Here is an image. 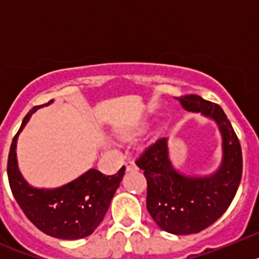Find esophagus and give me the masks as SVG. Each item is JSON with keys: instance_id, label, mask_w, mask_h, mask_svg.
<instances>
[{"instance_id": "esophagus-1", "label": "esophagus", "mask_w": 259, "mask_h": 259, "mask_svg": "<svg viewBox=\"0 0 259 259\" xmlns=\"http://www.w3.org/2000/svg\"><path fill=\"white\" fill-rule=\"evenodd\" d=\"M125 170L127 171H134V170H137V166L136 163H135L134 161H131V159H128L127 162H125Z\"/></svg>"}]
</instances>
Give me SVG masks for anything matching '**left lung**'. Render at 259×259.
Returning <instances> with one entry per match:
<instances>
[{"mask_svg":"<svg viewBox=\"0 0 259 259\" xmlns=\"http://www.w3.org/2000/svg\"><path fill=\"white\" fill-rule=\"evenodd\" d=\"M183 107L212 118L223 136V162L207 178L180 175L167 154V140L159 137L137 157L148 183L146 207L153 221L166 232L191 235L218 221L232 202L242 175V153L237 135L218 104L197 95L178 97Z\"/></svg>","mask_w":259,"mask_h":259,"instance_id":"left-lung-1","label":"left lung"}]
</instances>
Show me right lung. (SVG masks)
Returning a JSON list of instances; mask_svg holds the SVG:
<instances>
[{
    "mask_svg": "<svg viewBox=\"0 0 259 259\" xmlns=\"http://www.w3.org/2000/svg\"><path fill=\"white\" fill-rule=\"evenodd\" d=\"M41 106L29 110L11 143L8 158L10 189L24 215L38 230L57 239H83L93 233L104 221L111 198L124 175L125 167L123 166L111 176L92 168L72 183L57 189L29 187L18 170L15 148L19 132L28 122L32 113Z\"/></svg>",
    "mask_w": 259,
    "mask_h": 259,
    "instance_id": "add662e5",
    "label": "right lung"
}]
</instances>
